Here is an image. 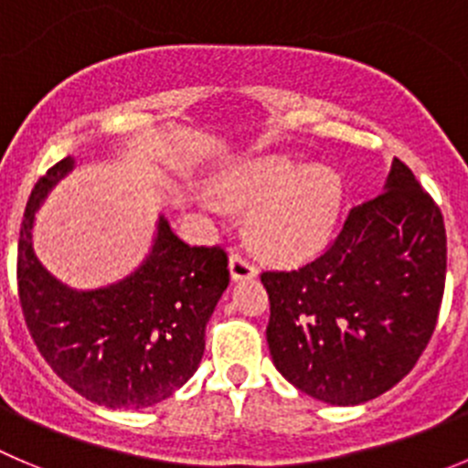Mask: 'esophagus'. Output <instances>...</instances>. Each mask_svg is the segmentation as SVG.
I'll return each mask as SVG.
<instances>
[{
  "label": "esophagus",
  "instance_id": "obj_1",
  "mask_svg": "<svg viewBox=\"0 0 468 468\" xmlns=\"http://www.w3.org/2000/svg\"><path fill=\"white\" fill-rule=\"evenodd\" d=\"M229 275H231V282H241V280H250L257 275V269L241 255H234L229 257Z\"/></svg>",
  "mask_w": 468,
  "mask_h": 468
}]
</instances>
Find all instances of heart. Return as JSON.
<instances>
[{
    "label": "heart",
    "mask_w": 468,
    "mask_h": 468,
    "mask_svg": "<svg viewBox=\"0 0 468 468\" xmlns=\"http://www.w3.org/2000/svg\"><path fill=\"white\" fill-rule=\"evenodd\" d=\"M231 207H257L252 241L282 261L308 260L331 241L345 199L340 175L289 155H264L241 165L220 188Z\"/></svg>",
    "instance_id": "heart-1"
}]
</instances>
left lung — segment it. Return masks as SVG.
Wrapping results in <instances>:
<instances>
[{
	"mask_svg": "<svg viewBox=\"0 0 468 468\" xmlns=\"http://www.w3.org/2000/svg\"><path fill=\"white\" fill-rule=\"evenodd\" d=\"M275 370L335 407L370 402L425 351L446 284V227L395 158L384 190L354 207L319 260L261 273Z\"/></svg>",
	"mask_w": 468,
	"mask_h": 468,
	"instance_id": "left-lung-1",
	"label": "left lung"
}]
</instances>
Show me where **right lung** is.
<instances>
[{"mask_svg":"<svg viewBox=\"0 0 468 468\" xmlns=\"http://www.w3.org/2000/svg\"><path fill=\"white\" fill-rule=\"evenodd\" d=\"M73 170V155L57 163L27 202L17 243L25 322L43 358L82 398L108 409L154 407L197 372L207 324L229 284L227 255L190 248L158 213L135 271L105 287H69L38 260L34 222Z\"/></svg>","mask_w":468,"mask_h":468,"instance_id":"add662e5","label":"right lung"}]
</instances>
